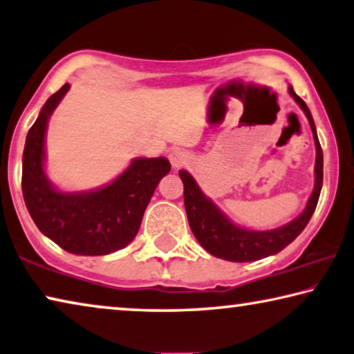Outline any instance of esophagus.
I'll list each match as a JSON object with an SVG mask.
<instances>
[{
	"label": "esophagus",
	"instance_id": "34e87169",
	"mask_svg": "<svg viewBox=\"0 0 354 354\" xmlns=\"http://www.w3.org/2000/svg\"><path fill=\"white\" fill-rule=\"evenodd\" d=\"M171 165H172V167H176V169H178V167H182V166H185L188 162V155H187V151H182V150H176V151H172L171 153Z\"/></svg>",
	"mask_w": 354,
	"mask_h": 354
}]
</instances>
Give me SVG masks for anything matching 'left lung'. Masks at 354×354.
<instances>
[{"instance_id":"1","label":"left lung","mask_w":354,"mask_h":354,"mask_svg":"<svg viewBox=\"0 0 354 354\" xmlns=\"http://www.w3.org/2000/svg\"><path fill=\"white\" fill-rule=\"evenodd\" d=\"M288 91L306 113L313 133L315 147H317L313 192L306 209L295 220L270 231H253L237 226L236 223L227 218V215L216 207L214 201L203 193V189L196 183L192 174H188L187 171H178V176L183 182V201L189 227H192L194 237L198 239V242L203 245L205 252H209L216 258L232 261V263H250V261H257L279 253L290 245L304 231V227L312 218L315 209H317L319 193H322L323 187V150L322 145H319L317 128H315V122L307 104L295 93L291 85L288 86Z\"/></svg>"}]
</instances>
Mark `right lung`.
Returning a JSON list of instances; mask_svg holds the SVG:
<instances>
[{
    "label": "right lung",
    "instance_id": "right-lung-1",
    "mask_svg": "<svg viewBox=\"0 0 354 354\" xmlns=\"http://www.w3.org/2000/svg\"><path fill=\"white\" fill-rule=\"evenodd\" d=\"M69 84H64L42 106L26 134L21 158V192L32 221L57 245L73 254L101 257L122 250L133 241L144 212L165 176L166 158H134L115 180L97 189L59 192L46 176V131Z\"/></svg>",
    "mask_w": 354,
    "mask_h": 354
}]
</instances>
